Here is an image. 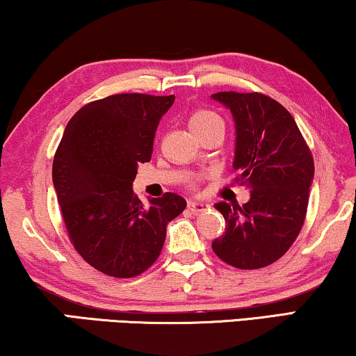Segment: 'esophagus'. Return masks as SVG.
<instances>
[{
	"mask_svg": "<svg viewBox=\"0 0 356 356\" xmlns=\"http://www.w3.org/2000/svg\"><path fill=\"white\" fill-rule=\"evenodd\" d=\"M207 207H209V204L204 202V201H189V202H188V209H189V211H191V212H194V213L204 212Z\"/></svg>",
	"mask_w": 356,
	"mask_h": 356,
	"instance_id": "obj_1",
	"label": "esophagus"
}]
</instances>
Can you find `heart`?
Wrapping results in <instances>:
<instances>
[{
  "label": "heart",
  "instance_id": "heart-1",
  "mask_svg": "<svg viewBox=\"0 0 356 356\" xmlns=\"http://www.w3.org/2000/svg\"><path fill=\"white\" fill-rule=\"evenodd\" d=\"M216 123H222L220 116L209 110H196L188 120V124L193 133H199V131L206 129L211 124H216Z\"/></svg>",
  "mask_w": 356,
  "mask_h": 356
}]
</instances>
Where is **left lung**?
<instances>
[{"label": "left lung", "mask_w": 356, "mask_h": 356, "mask_svg": "<svg viewBox=\"0 0 356 356\" xmlns=\"http://www.w3.org/2000/svg\"><path fill=\"white\" fill-rule=\"evenodd\" d=\"M235 121V181L250 189L245 206L217 202L225 233L212 250L238 269H261L289 251L303 227L314 162L293 116L270 97L211 95Z\"/></svg>", "instance_id": "8db88e82"}]
</instances>
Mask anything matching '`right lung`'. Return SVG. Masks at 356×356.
<instances>
[{
    "instance_id": "add662e5",
    "label": "right lung",
    "mask_w": 356,
    "mask_h": 356,
    "mask_svg": "<svg viewBox=\"0 0 356 356\" xmlns=\"http://www.w3.org/2000/svg\"><path fill=\"white\" fill-rule=\"evenodd\" d=\"M175 95L120 94L87 104L66 124L53 160V186L76 251L97 270L128 279L157 259L167 225L186 207L165 193L149 207L133 193L152 157L159 121Z\"/></svg>"
}]
</instances>
